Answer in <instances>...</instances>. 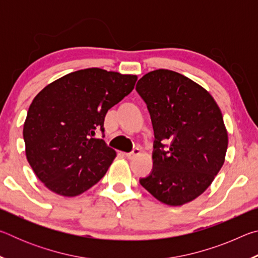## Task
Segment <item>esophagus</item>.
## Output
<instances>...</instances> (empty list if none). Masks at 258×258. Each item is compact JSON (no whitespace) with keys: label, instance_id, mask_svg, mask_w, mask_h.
<instances>
[{"label":"esophagus","instance_id":"34e87169","mask_svg":"<svg viewBox=\"0 0 258 258\" xmlns=\"http://www.w3.org/2000/svg\"><path fill=\"white\" fill-rule=\"evenodd\" d=\"M140 154H141V150H140L139 148H134L132 152H127V154H125V157L128 159H133L137 156H139Z\"/></svg>","mask_w":258,"mask_h":258}]
</instances>
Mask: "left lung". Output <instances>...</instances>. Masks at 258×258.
I'll return each instance as SVG.
<instances>
[{
  "mask_svg": "<svg viewBox=\"0 0 258 258\" xmlns=\"http://www.w3.org/2000/svg\"><path fill=\"white\" fill-rule=\"evenodd\" d=\"M155 132L154 167L140 183L169 206L199 197L224 164L228 132L217 103L203 86L168 69L140 78Z\"/></svg>",
  "mask_w": 258,
  "mask_h": 258,
  "instance_id": "left-lung-1",
  "label": "left lung"
}]
</instances>
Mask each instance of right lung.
Returning a JSON list of instances; mask_svg holds the SVG:
<instances>
[{
  "mask_svg": "<svg viewBox=\"0 0 258 258\" xmlns=\"http://www.w3.org/2000/svg\"><path fill=\"white\" fill-rule=\"evenodd\" d=\"M137 75L100 68L67 74L45 86L24 124L26 157L47 189L75 197L101 180L116 157L94 138L107 111L134 89Z\"/></svg>",
  "mask_w": 258,
  "mask_h": 258,
  "instance_id": "right-lung-1",
  "label": "right lung"
}]
</instances>
